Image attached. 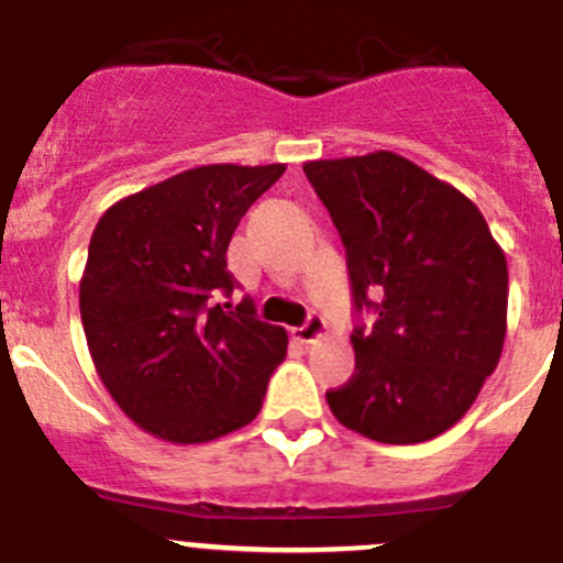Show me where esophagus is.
<instances>
[{
  "mask_svg": "<svg viewBox=\"0 0 563 563\" xmlns=\"http://www.w3.org/2000/svg\"><path fill=\"white\" fill-rule=\"evenodd\" d=\"M324 332H327L324 316H321V313H310L308 319H305V324L294 327L291 338H294V341H299V343H313L316 338H321V335H324Z\"/></svg>",
  "mask_w": 563,
  "mask_h": 563,
  "instance_id": "esophagus-1",
  "label": "esophagus"
}]
</instances>
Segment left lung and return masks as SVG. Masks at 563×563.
<instances>
[{
	"mask_svg": "<svg viewBox=\"0 0 563 563\" xmlns=\"http://www.w3.org/2000/svg\"><path fill=\"white\" fill-rule=\"evenodd\" d=\"M346 247L354 374L327 393L343 427L423 443L471 409L506 338L509 269L482 211L390 151L302 167Z\"/></svg>",
	"mask_w": 563,
	"mask_h": 563,
	"instance_id": "obj_1",
	"label": "left lung"
}]
</instances>
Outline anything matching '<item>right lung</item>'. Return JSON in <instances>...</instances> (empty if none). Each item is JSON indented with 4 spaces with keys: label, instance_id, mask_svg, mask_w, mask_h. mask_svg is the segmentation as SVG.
<instances>
[{
    "label": "right lung",
    "instance_id": "right-lung-1",
    "mask_svg": "<svg viewBox=\"0 0 563 563\" xmlns=\"http://www.w3.org/2000/svg\"><path fill=\"white\" fill-rule=\"evenodd\" d=\"M286 165H206L118 200L92 231L79 310L98 376L118 407L167 443L247 427L286 357L283 327L255 316L228 244Z\"/></svg>",
    "mask_w": 563,
    "mask_h": 563
}]
</instances>
